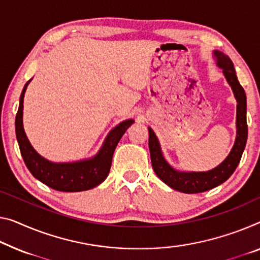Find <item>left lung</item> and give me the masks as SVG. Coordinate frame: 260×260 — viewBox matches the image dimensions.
<instances>
[{
	"label": "left lung",
	"mask_w": 260,
	"mask_h": 260,
	"mask_svg": "<svg viewBox=\"0 0 260 260\" xmlns=\"http://www.w3.org/2000/svg\"><path fill=\"white\" fill-rule=\"evenodd\" d=\"M214 58L216 59V65L223 70V74L233 89L235 99L237 101L236 141L224 160L215 169L206 172H181L174 170L165 160L157 136L153 130L149 127V149L154 173L171 188L187 194L202 193L228 180L238 166L246 145L247 124L245 91L238 81L231 59L221 51H214Z\"/></svg>",
	"instance_id": "left-lung-1"
}]
</instances>
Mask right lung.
Listing matches in <instances>:
<instances>
[{
  "mask_svg": "<svg viewBox=\"0 0 260 260\" xmlns=\"http://www.w3.org/2000/svg\"><path fill=\"white\" fill-rule=\"evenodd\" d=\"M30 81L31 80L25 83L22 90L18 111L15 119L16 137H17L19 150H21V154L26 167L36 179L55 190L82 191L96 187L105 181L109 174L114 151L116 149L119 139L135 121L126 119L115 126L108 134L102 147L93 158L74 162L50 161L43 158L34 149L23 127L24 94Z\"/></svg>",
  "mask_w": 260,
  "mask_h": 260,
  "instance_id": "1",
  "label": "right lung"
}]
</instances>
